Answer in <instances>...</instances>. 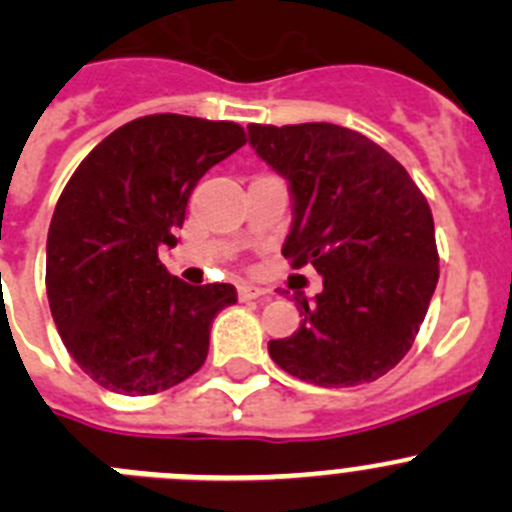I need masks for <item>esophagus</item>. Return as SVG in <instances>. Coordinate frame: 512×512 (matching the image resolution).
Segmentation results:
<instances>
[{"mask_svg":"<svg viewBox=\"0 0 512 512\" xmlns=\"http://www.w3.org/2000/svg\"><path fill=\"white\" fill-rule=\"evenodd\" d=\"M237 295H240V300H255V298H265L267 290L260 288V285H252V283H245L237 288Z\"/></svg>","mask_w":512,"mask_h":512,"instance_id":"obj_1","label":"esophagus"}]
</instances>
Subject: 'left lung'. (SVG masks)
Returning a JSON list of instances; mask_svg holds the SVG:
<instances>
[{
    "label": "left lung",
    "instance_id": "8db88e82",
    "mask_svg": "<svg viewBox=\"0 0 512 512\" xmlns=\"http://www.w3.org/2000/svg\"><path fill=\"white\" fill-rule=\"evenodd\" d=\"M247 133L293 194L283 255L323 275L313 303L295 298L298 331L267 343L272 361L326 389L376 381L407 356L437 288L427 199L394 156L351 128L250 123Z\"/></svg>",
    "mask_w": 512,
    "mask_h": 512
}]
</instances>
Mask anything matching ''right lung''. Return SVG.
Segmentation results:
<instances>
[{
    "mask_svg": "<svg viewBox=\"0 0 512 512\" xmlns=\"http://www.w3.org/2000/svg\"><path fill=\"white\" fill-rule=\"evenodd\" d=\"M245 141L232 121L143 116L103 138L62 189L47 300L68 353L103 389L159 394L202 369L212 321L237 290L174 278L159 250L176 245L197 181Z\"/></svg>",
    "mask_w": 512,
    "mask_h": 512,
    "instance_id": "add662e5",
    "label": "right lung"
}]
</instances>
